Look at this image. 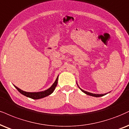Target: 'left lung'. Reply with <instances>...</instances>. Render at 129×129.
Returning <instances> with one entry per match:
<instances>
[{
  "label": "left lung",
  "mask_w": 129,
  "mask_h": 129,
  "mask_svg": "<svg viewBox=\"0 0 129 129\" xmlns=\"http://www.w3.org/2000/svg\"><path fill=\"white\" fill-rule=\"evenodd\" d=\"M77 85H78V84H77ZM80 88V90H81V91L83 92V93H85L87 95H89V96H94V97H97V98H98V97L103 96V95H104V94H93V93H89V92H87L86 91H84V90H82V89L81 88Z\"/></svg>",
  "instance_id": "obj_1"
}]
</instances>
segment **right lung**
I'll return each instance as SVG.
<instances>
[{
  "label": "right lung",
  "mask_w": 129,
  "mask_h": 129,
  "mask_svg": "<svg viewBox=\"0 0 129 129\" xmlns=\"http://www.w3.org/2000/svg\"><path fill=\"white\" fill-rule=\"evenodd\" d=\"M58 75L57 76L56 79H55V82H54L53 84L51 86L50 88H48L47 90H44V91H39V92H26L24 91H23L22 90H21L17 87H16L15 85H14V86L17 88V90L20 92L21 94L24 95V96L27 97V98L33 99H40L44 98L45 97H47L49 95H50L51 94L53 93L54 90H55V87H56L57 85V82H58Z\"/></svg>",
  "instance_id": "obj_1"
}]
</instances>
